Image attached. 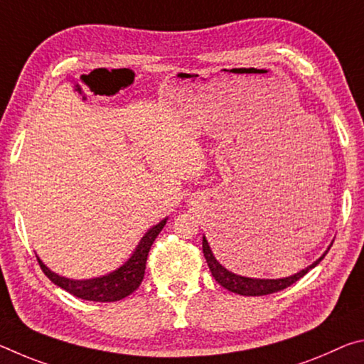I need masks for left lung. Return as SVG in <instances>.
<instances>
[{
	"mask_svg": "<svg viewBox=\"0 0 364 364\" xmlns=\"http://www.w3.org/2000/svg\"><path fill=\"white\" fill-rule=\"evenodd\" d=\"M331 245L328 247V250H326L324 254L318 258L316 262H313L310 267L300 269L299 273L287 276V278L264 279V278H247V276L236 274V273H232V271L226 269L223 264L217 260V257H215L210 244H208V241H207V237L202 236V250H204V257L207 260L208 268H210V271H212V276L215 278V281H217L220 286L228 289V291L239 294V295H247V297H255V295H268V294L282 291V289H286L291 284H294L295 281L304 278L308 271H310L311 268H315L316 264L323 260L324 255L329 252Z\"/></svg>",
	"mask_w": 364,
	"mask_h": 364,
	"instance_id": "1",
	"label": "left lung"
}]
</instances>
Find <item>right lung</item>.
<instances>
[{
    "mask_svg": "<svg viewBox=\"0 0 364 364\" xmlns=\"http://www.w3.org/2000/svg\"><path fill=\"white\" fill-rule=\"evenodd\" d=\"M167 218L159 221L157 225L147 230V232L141 237L136 249L130 255L128 260L120 264L119 268L110 271L107 274L97 276V278L90 279H70L65 276H60L54 271L49 269L41 258H38V263L49 279L54 284L64 289L72 295H75L78 299L91 300V301H117L128 297L139 287L141 281L144 278V269H146V260L149 255L151 245L156 241L159 232L164 230V226L167 225Z\"/></svg>",
    "mask_w": 364,
    "mask_h": 364,
    "instance_id": "1",
    "label": "right lung"
}]
</instances>
